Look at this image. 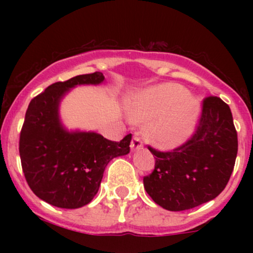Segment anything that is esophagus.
<instances>
[{"instance_id": "esophagus-1", "label": "esophagus", "mask_w": 253, "mask_h": 253, "mask_svg": "<svg viewBox=\"0 0 253 253\" xmlns=\"http://www.w3.org/2000/svg\"><path fill=\"white\" fill-rule=\"evenodd\" d=\"M141 146H143V141H141L140 136H138V135L133 136L132 141H130V149H132V150H139Z\"/></svg>"}]
</instances>
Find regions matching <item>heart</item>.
I'll return each instance as SVG.
<instances>
[{
    "instance_id": "obj_1",
    "label": "heart",
    "mask_w": 253,
    "mask_h": 253,
    "mask_svg": "<svg viewBox=\"0 0 253 253\" xmlns=\"http://www.w3.org/2000/svg\"><path fill=\"white\" fill-rule=\"evenodd\" d=\"M200 104L188 90L176 83H164L144 90L132 103V119L146 123L145 134L156 146L173 149L194 132Z\"/></svg>"
}]
</instances>
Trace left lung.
<instances>
[{
  "instance_id": "left-lung-1",
  "label": "left lung",
  "mask_w": 253,
  "mask_h": 253,
  "mask_svg": "<svg viewBox=\"0 0 253 253\" xmlns=\"http://www.w3.org/2000/svg\"><path fill=\"white\" fill-rule=\"evenodd\" d=\"M155 169L144 187L164 210L187 211L215 199L225 189L238 153V135L231 109L220 97L208 96L193 135L172 151L147 146Z\"/></svg>"
}]
</instances>
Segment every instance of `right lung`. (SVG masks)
<instances>
[{
  "label": "right lung",
  "mask_w": 253,
  "mask_h": 253,
  "mask_svg": "<svg viewBox=\"0 0 253 253\" xmlns=\"http://www.w3.org/2000/svg\"><path fill=\"white\" fill-rule=\"evenodd\" d=\"M103 80L96 71L53 83L28 104L19 141L22 171L32 191L54 207L75 210L88 205L97 194L107 164L129 152L132 134L112 141L94 132H68L59 121L58 106L69 89Z\"/></svg>",
  "instance_id": "obj_1"
}]
</instances>
